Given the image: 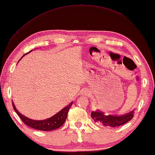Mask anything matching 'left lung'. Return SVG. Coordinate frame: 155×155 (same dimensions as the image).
Here are the masks:
<instances>
[{
	"label": "left lung",
	"mask_w": 155,
	"mask_h": 155,
	"mask_svg": "<svg viewBox=\"0 0 155 155\" xmlns=\"http://www.w3.org/2000/svg\"><path fill=\"white\" fill-rule=\"evenodd\" d=\"M91 117L94 122L104 126L117 127L126 124L130 121L134 117V111L127 113L122 116H112V115H105L104 112L100 111H93L91 113Z\"/></svg>",
	"instance_id": "left-lung-1"
}]
</instances>
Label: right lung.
I'll use <instances>...</instances> for the list:
<instances>
[{"instance_id":"add662e5","label":"right lung","mask_w":155,"mask_h":155,"mask_svg":"<svg viewBox=\"0 0 155 155\" xmlns=\"http://www.w3.org/2000/svg\"><path fill=\"white\" fill-rule=\"evenodd\" d=\"M32 50L29 51L30 52ZM24 54L23 56L25 55ZM73 102L69 104L67 106L65 107L64 108L62 109L60 112H58L57 114L54 115L49 119H47L45 120H41V121H35V120H32L29 119V118L26 117L22 115L18 110H16L15 105L12 103V105H13L14 111L16 112V114L18 115V117L21 118V119L23 121L26 126H28L30 127H32L34 129L39 130L42 131H51L54 130L59 128L61 126H62L66 120V118L68 116V113L69 110L72 105Z\"/></svg>"}]
</instances>
